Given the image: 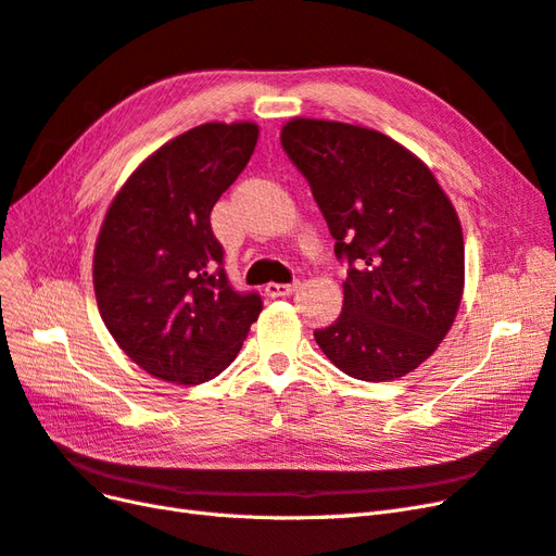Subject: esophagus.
Instances as JSON below:
<instances>
[{"label":"esophagus","mask_w":556,"mask_h":556,"mask_svg":"<svg viewBox=\"0 0 556 556\" xmlns=\"http://www.w3.org/2000/svg\"><path fill=\"white\" fill-rule=\"evenodd\" d=\"M296 290H299V280H294V282H268L266 288H264L266 296H271V299L290 296V294H294Z\"/></svg>","instance_id":"obj_1"}]
</instances>
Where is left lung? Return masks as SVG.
<instances>
[{
    "mask_svg": "<svg viewBox=\"0 0 556 556\" xmlns=\"http://www.w3.org/2000/svg\"><path fill=\"white\" fill-rule=\"evenodd\" d=\"M280 143L348 262L343 311L315 341L366 382L410 374L445 339L464 294L457 211L429 166L384 134L292 117Z\"/></svg>",
    "mask_w": 556,
    "mask_h": 556,
    "instance_id": "obj_1",
    "label": "left lung"
}]
</instances>
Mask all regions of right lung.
Masks as SVG:
<instances>
[{"label": "right lung", "instance_id": "add662e5", "mask_svg": "<svg viewBox=\"0 0 556 556\" xmlns=\"http://www.w3.org/2000/svg\"><path fill=\"white\" fill-rule=\"evenodd\" d=\"M255 123H206L141 162L111 201L92 262L97 306L146 374L176 384L220 376L262 313L237 292L211 211L257 146Z\"/></svg>", "mask_w": 556, "mask_h": 556}]
</instances>
